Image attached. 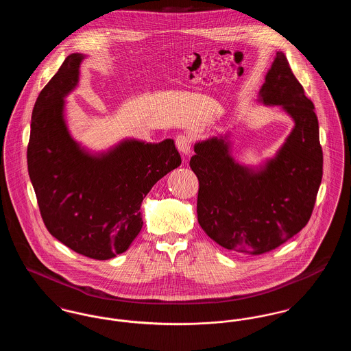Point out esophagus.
<instances>
[{
  "label": "esophagus",
  "instance_id": "esophagus-1",
  "mask_svg": "<svg viewBox=\"0 0 351 351\" xmlns=\"http://www.w3.org/2000/svg\"><path fill=\"white\" fill-rule=\"evenodd\" d=\"M176 147L182 152V155L188 156L191 152V138L185 134H180L176 136Z\"/></svg>",
  "mask_w": 351,
  "mask_h": 351
}]
</instances>
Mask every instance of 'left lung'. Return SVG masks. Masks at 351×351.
<instances>
[{
  "instance_id": "8db88e82",
  "label": "left lung",
  "mask_w": 351,
  "mask_h": 351,
  "mask_svg": "<svg viewBox=\"0 0 351 351\" xmlns=\"http://www.w3.org/2000/svg\"><path fill=\"white\" fill-rule=\"evenodd\" d=\"M265 105H279L295 126L276 155L259 168L239 165L229 134L195 145L189 166L199 179L197 219L228 250L259 255L283 245L308 223L322 179V149L315 105L282 51L259 90Z\"/></svg>"
}]
</instances>
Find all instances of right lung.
Returning a JSON list of instances; mask_svg holds the SVG:
<instances>
[{
	"label": "right lung",
	"instance_id": "obj_1",
	"mask_svg": "<svg viewBox=\"0 0 351 351\" xmlns=\"http://www.w3.org/2000/svg\"><path fill=\"white\" fill-rule=\"evenodd\" d=\"M83 53H71L34 105L27 168L43 222L58 241L92 259L128 250L151 188L182 165L173 139H125L92 154L68 132L64 97L79 83Z\"/></svg>",
	"mask_w": 351,
	"mask_h": 351
}]
</instances>
